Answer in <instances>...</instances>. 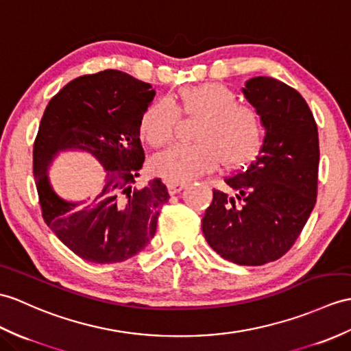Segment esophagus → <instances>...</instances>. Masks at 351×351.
I'll use <instances>...</instances> for the list:
<instances>
[{"mask_svg": "<svg viewBox=\"0 0 351 351\" xmlns=\"http://www.w3.org/2000/svg\"><path fill=\"white\" fill-rule=\"evenodd\" d=\"M185 189V184H179V182H169L167 184V191L170 195H175L178 193H181Z\"/></svg>", "mask_w": 351, "mask_h": 351, "instance_id": "1", "label": "esophagus"}]
</instances>
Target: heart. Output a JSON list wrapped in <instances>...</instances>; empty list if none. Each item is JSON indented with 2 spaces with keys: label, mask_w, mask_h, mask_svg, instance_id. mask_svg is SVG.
<instances>
[{
  "label": "heart",
  "mask_w": 351,
  "mask_h": 351,
  "mask_svg": "<svg viewBox=\"0 0 351 351\" xmlns=\"http://www.w3.org/2000/svg\"><path fill=\"white\" fill-rule=\"evenodd\" d=\"M179 112L200 118L194 134L197 143L176 145L152 158V172L169 182L191 181L213 172L221 161L229 169L245 166L262 149L265 124L260 113L217 82L182 88L176 104L154 101L142 113L138 134L152 148L166 146L173 138Z\"/></svg>",
  "instance_id": "obj_1"
}]
</instances>
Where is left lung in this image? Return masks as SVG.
Here are the masks:
<instances>
[{"label": "left lung", "instance_id": "left-lung-1", "mask_svg": "<svg viewBox=\"0 0 351 351\" xmlns=\"http://www.w3.org/2000/svg\"><path fill=\"white\" fill-rule=\"evenodd\" d=\"M242 93L263 119V146L245 170L224 179L234 195L214 190L202 230L223 258L260 266L286 254L313 213L319 132L304 97L281 80L252 77Z\"/></svg>", "mask_w": 351, "mask_h": 351}]
</instances>
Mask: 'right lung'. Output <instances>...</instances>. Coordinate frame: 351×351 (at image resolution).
Instances as JSON below:
<instances>
[{
	"mask_svg": "<svg viewBox=\"0 0 351 351\" xmlns=\"http://www.w3.org/2000/svg\"><path fill=\"white\" fill-rule=\"evenodd\" d=\"M152 86L118 70L80 76L49 101L34 142V178L46 224L80 258L119 263L154 238L166 185L133 184L145 161L138 121L154 100ZM84 150L106 170L93 199L69 202L54 193L47 169L56 153Z\"/></svg>",
	"mask_w": 351,
	"mask_h": 351,
	"instance_id": "1",
	"label": "right lung"
}]
</instances>
